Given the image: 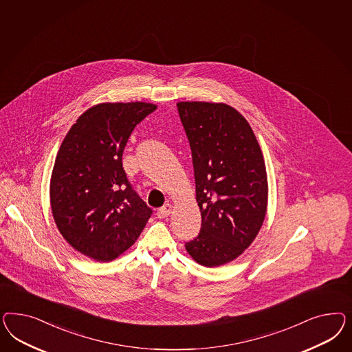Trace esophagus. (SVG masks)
I'll return each instance as SVG.
<instances>
[{
	"label": "esophagus",
	"mask_w": 352,
	"mask_h": 352,
	"mask_svg": "<svg viewBox=\"0 0 352 352\" xmlns=\"http://www.w3.org/2000/svg\"><path fill=\"white\" fill-rule=\"evenodd\" d=\"M171 210H173V205L171 204H165L162 208L157 210V217L159 218H166V217L170 215Z\"/></svg>",
	"instance_id": "1"
}]
</instances>
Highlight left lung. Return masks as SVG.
I'll list each match as a JSON object with an SVG mask.
<instances>
[{"label":"left lung","mask_w":352,"mask_h":352,"mask_svg":"<svg viewBox=\"0 0 352 352\" xmlns=\"http://www.w3.org/2000/svg\"><path fill=\"white\" fill-rule=\"evenodd\" d=\"M192 152L201 230L186 243L199 265L218 267L244 253L267 212L268 183L263 155L245 118L234 107L178 102Z\"/></svg>","instance_id":"1"}]
</instances>
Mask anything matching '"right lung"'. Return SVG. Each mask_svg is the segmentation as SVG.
<instances>
[{"label": "right lung", "instance_id": "right-lung-1", "mask_svg": "<svg viewBox=\"0 0 352 352\" xmlns=\"http://www.w3.org/2000/svg\"><path fill=\"white\" fill-rule=\"evenodd\" d=\"M156 108L146 102L93 106L58 151L50 179L54 221L69 245L98 262L128 250L151 218L126 178L122 152L137 124Z\"/></svg>", "mask_w": 352, "mask_h": 352}]
</instances>
